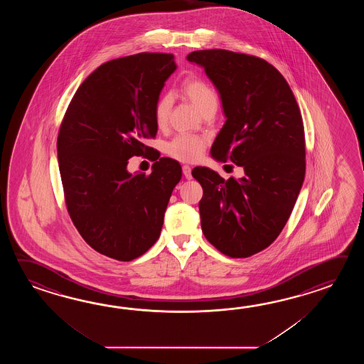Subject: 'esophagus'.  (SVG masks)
Here are the masks:
<instances>
[{
  "instance_id": "34e87169",
  "label": "esophagus",
  "mask_w": 364,
  "mask_h": 364,
  "mask_svg": "<svg viewBox=\"0 0 364 364\" xmlns=\"http://www.w3.org/2000/svg\"><path fill=\"white\" fill-rule=\"evenodd\" d=\"M191 166H188V165H183L182 166V171H183V176H185L186 179H191L193 178V174H191Z\"/></svg>"
}]
</instances>
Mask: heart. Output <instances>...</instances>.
<instances>
[{"mask_svg": "<svg viewBox=\"0 0 364 364\" xmlns=\"http://www.w3.org/2000/svg\"><path fill=\"white\" fill-rule=\"evenodd\" d=\"M182 91L200 113H204L207 109L212 107H217V95L215 90L200 77H187L182 85ZM171 107V100L169 96H163L156 102L155 121L159 127H164L168 122ZM204 148L205 141L199 136L178 135L166 146V152L176 160L193 163L200 159Z\"/></svg>", "mask_w": 364, "mask_h": 364, "instance_id": "obj_1", "label": "heart"}]
</instances>
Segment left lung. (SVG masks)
<instances>
[{
  "label": "left lung",
  "instance_id": "1",
  "mask_svg": "<svg viewBox=\"0 0 364 364\" xmlns=\"http://www.w3.org/2000/svg\"><path fill=\"white\" fill-rule=\"evenodd\" d=\"M226 117L210 156L242 166L225 181L205 166L193 171L203 187L201 230L230 257H248L273 243L287 225L306 173L304 129L294 93L271 63L224 49L195 50Z\"/></svg>",
  "mask_w": 364,
  "mask_h": 364
}]
</instances>
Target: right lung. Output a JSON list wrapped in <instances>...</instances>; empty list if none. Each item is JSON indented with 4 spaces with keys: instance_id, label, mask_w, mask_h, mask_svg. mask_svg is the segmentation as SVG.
Here are the masks:
<instances>
[{
    "instance_id": "add662e5",
    "label": "right lung",
    "mask_w": 364,
    "mask_h": 364,
    "mask_svg": "<svg viewBox=\"0 0 364 364\" xmlns=\"http://www.w3.org/2000/svg\"><path fill=\"white\" fill-rule=\"evenodd\" d=\"M176 69L174 55L165 53L105 62L77 88L58 132L70 217L93 250L119 262L155 245L182 177L181 165L168 157L149 176L127 171L130 157L154 149L143 141L157 134L156 102Z\"/></svg>"
}]
</instances>
